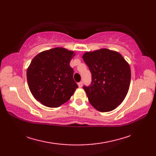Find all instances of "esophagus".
Returning a JSON list of instances; mask_svg holds the SVG:
<instances>
[{
  "mask_svg": "<svg viewBox=\"0 0 156 156\" xmlns=\"http://www.w3.org/2000/svg\"><path fill=\"white\" fill-rule=\"evenodd\" d=\"M82 84H83V82H82V81H81V82H78V87H80V88H81V87H82Z\"/></svg>",
  "mask_w": 156,
  "mask_h": 156,
  "instance_id": "1",
  "label": "esophagus"
}]
</instances>
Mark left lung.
Returning <instances> with one entry per match:
<instances>
[{
  "label": "left lung",
  "instance_id": "1",
  "mask_svg": "<svg viewBox=\"0 0 156 156\" xmlns=\"http://www.w3.org/2000/svg\"><path fill=\"white\" fill-rule=\"evenodd\" d=\"M92 74V82L83 88L97 111L114 110L123 101L131 81V69L119 53L101 49L82 56Z\"/></svg>",
  "mask_w": 156,
  "mask_h": 156
}]
</instances>
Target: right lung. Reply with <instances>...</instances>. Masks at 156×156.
<instances>
[{
  "label": "right lung",
  "instance_id": "add662e5",
  "mask_svg": "<svg viewBox=\"0 0 156 156\" xmlns=\"http://www.w3.org/2000/svg\"><path fill=\"white\" fill-rule=\"evenodd\" d=\"M74 51L55 48L39 53L27 68L29 90L37 101L55 108L69 100L78 87L69 62Z\"/></svg>",
  "mask_w": 156,
  "mask_h": 156
}]
</instances>
